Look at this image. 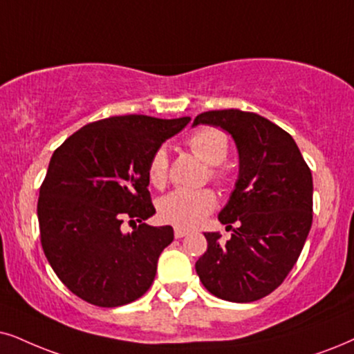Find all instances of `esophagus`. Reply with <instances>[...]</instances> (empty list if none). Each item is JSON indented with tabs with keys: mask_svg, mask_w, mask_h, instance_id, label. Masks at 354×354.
Returning <instances> with one entry per match:
<instances>
[{
	"mask_svg": "<svg viewBox=\"0 0 354 354\" xmlns=\"http://www.w3.org/2000/svg\"><path fill=\"white\" fill-rule=\"evenodd\" d=\"M187 234H189V232L187 230H185V229H174V236H176V239H183V236H186Z\"/></svg>",
	"mask_w": 354,
	"mask_h": 354,
	"instance_id": "1",
	"label": "esophagus"
}]
</instances>
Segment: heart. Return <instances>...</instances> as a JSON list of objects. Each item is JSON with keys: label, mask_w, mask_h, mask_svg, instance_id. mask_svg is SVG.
<instances>
[{"label": "heart", "mask_w": 354, "mask_h": 354, "mask_svg": "<svg viewBox=\"0 0 354 354\" xmlns=\"http://www.w3.org/2000/svg\"><path fill=\"white\" fill-rule=\"evenodd\" d=\"M187 147L196 156L209 165L207 176L218 186L229 183V171L223 167L230 151V140L227 133L217 127H204L187 138ZM149 181L155 187H163L168 180V155L158 149L151 155L149 168ZM217 196L212 189L199 191H173L158 201L160 221L178 229H192L203 223L205 217L216 209Z\"/></svg>", "instance_id": "heart-1"}]
</instances>
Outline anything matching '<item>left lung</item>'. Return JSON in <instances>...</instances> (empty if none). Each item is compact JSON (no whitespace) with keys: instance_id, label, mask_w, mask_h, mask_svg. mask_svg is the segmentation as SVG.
Instances as JSON below:
<instances>
[{"instance_id":"left-lung-1","label":"left lung","mask_w":354,"mask_h":354,"mask_svg":"<svg viewBox=\"0 0 354 354\" xmlns=\"http://www.w3.org/2000/svg\"><path fill=\"white\" fill-rule=\"evenodd\" d=\"M212 124L232 133L240 155L239 181L218 221L236 223L232 239L204 234L207 252L196 272L210 294L253 302L279 288L296 265L312 227V173L284 129L240 109L207 111L192 125Z\"/></svg>"}]
</instances>
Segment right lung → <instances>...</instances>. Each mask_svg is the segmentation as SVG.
<instances>
[{
    "mask_svg": "<svg viewBox=\"0 0 354 354\" xmlns=\"http://www.w3.org/2000/svg\"><path fill=\"white\" fill-rule=\"evenodd\" d=\"M189 120L114 115L86 124L53 151L39 192L40 243L75 296L119 307L150 289L174 235L169 225L144 222L155 214L147 168ZM124 220L134 223L132 234L120 230Z\"/></svg>",
    "mask_w": 354,
    "mask_h": 354,
    "instance_id": "1",
    "label": "right lung"
}]
</instances>
